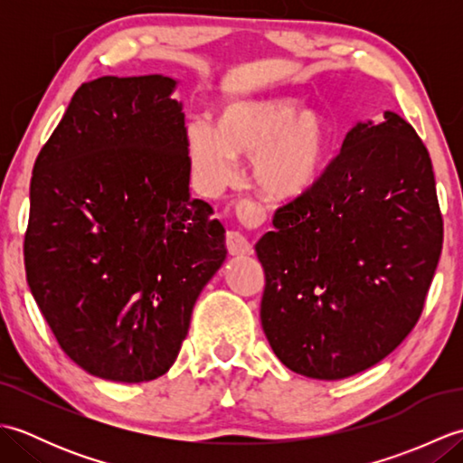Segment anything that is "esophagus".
<instances>
[{"instance_id": "1", "label": "esophagus", "mask_w": 463, "mask_h": 463, "mask_svg": "<svg viewBox=\"0 0 463 463\" xmlns=\"http://www.w3.org/2000/svg\"><path fill=\"white\" fill-rule=\"evenodd\" d=\"M241 214L244 216V219H249L252 222H260V211L254 209V206L241 204ZM226 247H229V252L232 254V257H241V254H252V244L237 231L226 232Z\"/></svg>"}]
</instances>
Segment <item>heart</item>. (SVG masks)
<instances>
[{
    "label": "heart",
    "instance_id": "heart-1",
    "mask_svg": "<svg viewBox=\"0 0 463 463\" xmlns=\"http://www.w3.org/2000/svg\"><path fill=\"white\" fill-rule=\"evenodd\" d=\"M330 145L326 117L290 97L224 101L214 129L194 123L186 131L189 163L206 189H222L237 156H250L254 189L272 203L308 193L328 163Z\"/></svg>",
    "mask_w": 463,
    "mask_h": 463
}]
</instances>
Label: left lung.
I'll list each match as a JSON object with an SVG mask.
<instances>
[{
	"instance_id": "8db88e82",
	"label": "left lung",
	"mask_w": 463,
	"mask_h": 463,
	"mask_svg": "<svg viewBox=\"0 0 463 463\" xmlns=\"http://www.w3.org/2000/svg\"><path fill=\"white\" fill-rule=\"evenodd\" d=\"M257 242L260 322L288 370L342 380L396 350L424 308L444 241L431 159L394 111L360 121L318 183Z\"/></svg>"
}]
</instances>
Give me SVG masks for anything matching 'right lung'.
Listing matches in <instances>:
<instances>
[{
  "instance_id": "obj_1",
  "label": "right lung",
  "mask_w": 463,
  "mask_h": 463,
  "mask_svg": "<svg viewBox=\"0 0 463 463\" xmlns=\"http://www.w3.org/2000/svg\"><path fill=\"white\" fill-rule=\"evenodd\" d=\"M176 83H83L33 166L29 290L61 350L103 380L163 376L226 259L224 226L191 199Z\"/></svg>"
}]
</instances>
